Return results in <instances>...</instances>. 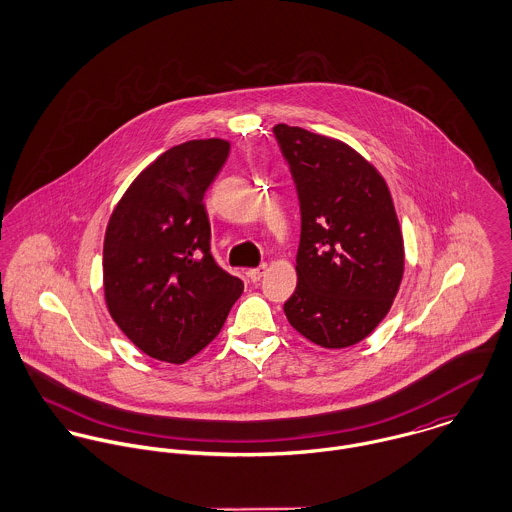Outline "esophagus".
I'll return each instance as SVG.
<instances>
[{
  "instance_id": "34e87169",
  "label": "esophagus",
  "mask_w": 512,
  "mask_h": 512,
  "mask_svg": "<svg viewBox=\"0 0 512 512\" xmlns=\"http://www.w3.org/2000/svg\"><path fill=\"white\" fill-rule=\"evenodd\" d=\"M266 270H268V266H266V264H262V266H258V268H252V270H248V278H250V282H260V280H262V276L266 274Z\"/></svg>"
}]
</instances>
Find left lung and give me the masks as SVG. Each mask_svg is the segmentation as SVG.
<instances>
[{"mask_svg":"<svg viewBox=\"0 0 512 512\" xmlns=\"http://www.w3.org/2000/svg\"><path fill=\"white\" fill-rule=\"evenodd\" d=\"M301 213L297 286L284 303L295 331L325 349L368 337L404 274V240L390 191L353 147L278 124Z\"/></svg>","mask_w":512,"mask_h":512,"instance_id":"left-lung-1","label":"left lung"}]
</instances>
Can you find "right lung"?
I'll return each instance as SVG.
<instances>
[{
  "label": "right lung",
  "instance_id": "add662e5",
  "mask_svg": "<svg viewBox=\"0 0 512 512\" xmlns=\"http://www.w3.org/2000/svg\"><path fill=\"white\" fill-rule=\"evenodd\" d=\"M228 151L217 138L167 149L138 175L108 222L106 305L153 359L179 365L203 351L244 290L213 258L203 203Z\"/></svg>",
  "mask_w": 512,
  "mask_h": 512
}]
</instances>
